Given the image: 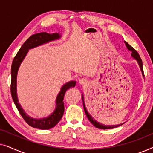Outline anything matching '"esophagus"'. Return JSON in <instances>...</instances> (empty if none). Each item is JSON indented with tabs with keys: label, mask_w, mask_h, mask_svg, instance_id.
<instances>
[{
	"label": "esophagus",
	"mask_w": 153,
	"mask_h": 153,
	"mask_svg": "<svg viewBox=\"0 0 153 153\" xmlns=\"http://www.w3.org/2000/svg\"><path fill=\"white\" fill-rule=\"evenodd\" d=\"M79 83L80 85H83V86H84V85H86L88 84V81L85 79H79Z\"/></svg>",
	"instance_id": "34e87169"
}]
</instances>
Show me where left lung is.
I'll use <instances>...</instances> for the list:
<instances>
[{"label":"left lung","mask_w":153,"mask_h":153,"mask_svg":"<svg viewBox=\"0 0 153 153\" xmlns=\"http://www.w3.org/2000/svg\"><path fill=\"white\" fill-rule=\"evenodd\" d=\"M125 45H126L127 49L131 51V57H132L133 58H134V59L137 61L138 64H139V68H140V69H141V73H142V76L144 77L143 63H142V60L141 59V58H140V56L139 55V53H138L137 51H136L134 49H133V48L131 47V46L129 45V44L127 42L125 41ZM81 97H82L83 108H84V111L85 113V115H86L87 118H88V120H90V122H91L92 124H93L95 127H97V128L101 129H114V128H116V127H118L119 126H120V125H123L125 123H121V124H118V125H106L102 124V123H99V122H98V121L95 120V119H94L93 117L91 116V115L89 113H88V111H87V108H86V107H85V105L84 97H83V94H82V96H81Z\"/></svg>","instance_id":"1"}]
</instances>
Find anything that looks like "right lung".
Listing matches in <instances>:
<instances>
[{
  "label": "right lung",
  "mask_w": 153,
  "mask_h": 153,
  "mask_svg": "<svg viewBox=\"0 0 153 153\" xmlns=\"http://www.w3.org/2000/svg\"><path fill=\"white\" fill-rule=\"evenodd\" d=\"M60 37H61V34L59 33L50 34V33L46 32H42L31 35L22 46L19 51L16 53L13 61H12L11 68V94L12 100H13L21 116L23 117V118L30 126L34 127V128L49 129L58 124V123L62 118L64 113L65 108L63 99L65 93L67 90L70 88L74 87L76 82L74 81H69V82L65 83L61 87L59 93L58 94L57 97H56V108L51 114H50L49 116L46 117V118H34L26 114V111L23 109L22 106H21L19 102L17 97V88H16V85H17L16 78H17L19 68L23 60H24L25 57L26 56L29 49L49 43V42L57 40Z\"/></svg>",
  "instance_id": "1"
}]
</instances>
